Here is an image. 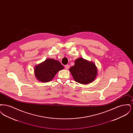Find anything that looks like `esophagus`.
I'll use <instances>...</instances> for the list:
<instances>
[{
  "mask_svg": "<svg viewBox=\"0 0 133 133\" xmlns=\"http://www.w3.org/2000/svg\"><path fill=\"white\" fill-rule=\"evenodd\" d=\"M70 68V66L69 65H65V69L66 70H68Z\"/></svg>",
  "mask_w": 133,
  "mask_h": 133,
  "instance_id": "34e87169",
  "label": "esophagus"
}]
</instances>
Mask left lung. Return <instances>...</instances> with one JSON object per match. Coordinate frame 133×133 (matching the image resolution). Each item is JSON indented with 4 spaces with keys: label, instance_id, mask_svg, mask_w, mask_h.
Masks as SVG:
<instances>
[{
    "label": "left lung",
    "instance_id": "1",
    "mask_svg": "<svg viewBox=\"0 0 133 133\" xmlns=\"http://www.w3.org/2000/svg\"><path fill=\"white\" fill-rule=\"evenodd\" d=\"M69 71L74 80L82 84L92 82L98 73L95 64L83 58L77 59L75 61V65L70 68Z\"/></svg>",
    "mask_w": 133,
    "mask_h": 133
}]
</instances>
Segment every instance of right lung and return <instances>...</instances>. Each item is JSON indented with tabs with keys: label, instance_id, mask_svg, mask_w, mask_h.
Returning <instances> with one entry per match:
<instances>
[{
	"label": "right lung",
	"instance_id": "1",
	"mask_svg": "<svg viewBox=\"0 0 133 133\" xmlns=\"http://www.w3.org/2000/svg\"><path fill=\"white\" fill-rule=\"evenodd\" d=\"M64 67L56 60L47 59L44 61L35 66L34 74L39 81L42 82H49L60 70Z\"/></svg>",
	"mask_w": 133,
	"mask_h": 133
}]
</instances>
